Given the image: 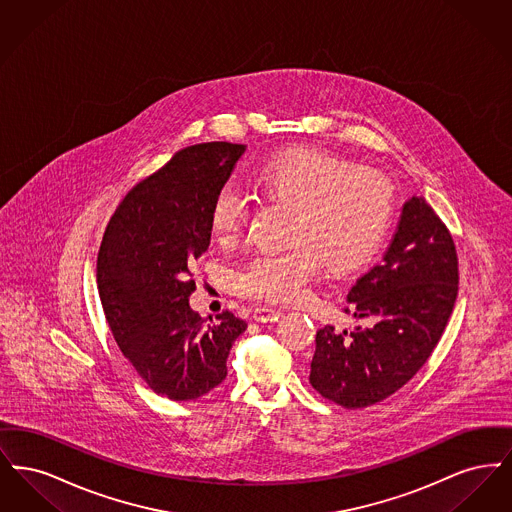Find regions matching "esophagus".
<instances>
[{"instance_id": "obj_1", "label": "esophagus", "mask_w": 512, "mask_h": 512, "mask_svg": "<svg viewBox=\"0 0 512 512\" xmlns=\"http://www.w3.org/2000/svg\"><path fill=\"white\" fill-rule=\"evenodd\" d=\"M280 317H282V311L280 309H272V307H257L253 311V318L257 322H276Z\"/></svg>"}]
</instances>
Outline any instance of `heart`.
<instances>
[{
	"label": "heart",
	"instance_id": "obj_1",
	"mask_svg": "<svg viewBox=\"0 0 512 512\" xmlns=\"http://www.w3.org/2000/svg\"><path fill=\"white\" fill-rule=\"evenodd\" d=\"M261 192L292 205V244L255 251L234 274L236 292L255 301L293 303L317 280L322 263L332 272L365 265L384 244L395 213V190L382 172L318 149L284 153L261 169ZM251 211V195L228 180L213 197L209 222L222 244L236 242Z\"/></svg>",
	"mask_w": 512,
	"mask_h": 512
}]
</instances>
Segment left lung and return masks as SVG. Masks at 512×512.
Instances as JSON below:
<instances>
[{
	"label": "left lung",
	"mask_w": 512,
	"mask_h": 512,
	"mask_svg": "<svg viewBox=\"0 0 512 512\" xmlns=\"http://www.w3.org/2000/svg\"><path fill=\"white\" fill-rule=\"evenodd\" d=\"M457 292L453 236L424 197H411L382 261L347 295L345 313L372 324L351 332L318 330L311 386L345 409L384 401L430 359Z\"/></svg>",
	"instance_id": "left-lung-1"
}]
</instances>
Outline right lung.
I'll list each match as a JSON object with an SVG mask.
<instances>
[{"instance_id": "obj_1", "label": "right lung", "mask_w": 512, "mask_h": 512, "mask_svg": "<svg viewBox=\"0 0 512 512\" xmlns=\"http://www.w3.org/2000/svg\"><path fill=\"white\" fill-rule=\"evenodd\" d=\"M244 151L230 142L176 151L124 195L101 240L99 299L113 338L147 386L172 401L217 388L247 328L230 311L205 324L188 301L190 267L211 242L213 197Z\"/></svg>"}]
</instances>
